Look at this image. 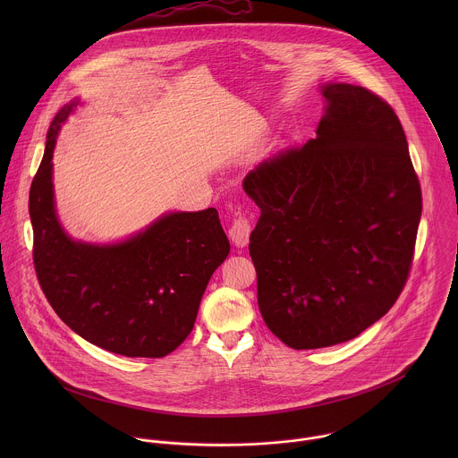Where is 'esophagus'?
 <instances>
[{
    "label": "esophagus",
    "mask_w": 458,
    "mask_h": 458,
    "mask_svg": "<svg viewBox=\"0 0 458 458\" xmlns=\"http://www.w3.org/2000/svg\"><path fill=\"white\" fill-rule=\"evenodd\" d=\"M250 222L245 218V216H238L234 218L231 229H229V238L231 242L236 245V247H245L249 243V238H250Z\"/></svg>",
    "instance_id": "esophagus-1"
}]
</instances>
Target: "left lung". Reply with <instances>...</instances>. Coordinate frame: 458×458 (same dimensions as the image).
<instances>
[{"label": "left lung", "mask_w": 458, "mask_h": 458, "mask_svg": "<svg viewBox=\"0 0 458 458\" xmlns=\"http://www.w3.org/2000/svg\"><path fill=\"white\" fill-rule=\"evenodd\" d=\"M318 137L243 180L261 209L250 234L266 327L293 349L347 342L400 296L421 218V189L392 107L372 91L321 86Z\"/></svg>", "instance_id": "8db88e82"}]
</instances>
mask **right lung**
Masks as SVG:
<instances>
[{"mask_svg":"<svg viewBox=\"0 0 458 458\" xmlns=\"http://www.w3.org/2000/svg\"><path fill=\"white\" fill-rule=\"evenodd\" d=\"M73 98L55 116L30 191L33 261L55 312L79 336L129 358H162L192 331L200 298L231 245L218 211H169L116 243L68 236L58 218L53 155Z\"/></svg>","mask_w":458,"mask_h":458,"instance_id":"obj_1","label":"right lung"}]
</instances>
